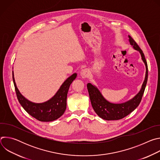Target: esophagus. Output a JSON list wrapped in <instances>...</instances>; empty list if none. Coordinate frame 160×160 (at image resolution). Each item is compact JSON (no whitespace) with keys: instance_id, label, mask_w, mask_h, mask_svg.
Listing matches in <instances>:
<instances>
[{"instance_id":"1","label":"esophagus","mask_w":160,"mask_h":160,"mask_svg":"<svg viewBox=\"0 0 160 160\" xmlns=\"http://www.w3.org/2000/svg\"><path fill=\"white\" fill-rule=\"evenodd\" d=\"M89 72L87 69H83L80 72V76L82 78H86L88 77Z\"/></svg>"}]
</instances>
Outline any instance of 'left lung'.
<instances>
[{
  "instance_id": "obj_1",
  "label": "left lung",
  "mask_w": 160,
  "mask_h": 160,
  "mask_svg": "<svg viewBox=\"0 0 160 160\" xmlns=\"http://www.w3.org/2000/svg\"><path fill=\"white\" fill-rule=\"evenodd\" d=\"M128 37L130 44L135 50L140 53L141 59L145 64L146 75L144 80L139 92L130 100L122 103H112L108 101L104 98L96 85L90 83H87V87L92 106L97 115L105 120H118L122 119L135 110L141 101L147 84L148 70L144 54L134 40L130 35Z\"/></svg>"
}]
</instances>
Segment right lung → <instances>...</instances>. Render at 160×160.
<instances>
[{
    "instance_id": "right-lung-1",
    "label": "right lung",
    "mask_w": 160,
    "mask_h": 160,
    "mask_svg": "<svg viewBox=\"0 0 160 160\" xmlns=\"http://www.w3.org/2000/svg\"><path fill=\"white\" fill-rule=\"evenodd\" d=\"M76 73L66 78L59 88L48 101L36 103L32 102L22 96L18 90L15 82L12 71V79L18 99L30 115L40 122H52L61 117L66 109V99L68 90L72 82L76 78Z\"/></svg>"
}]
</instances>
